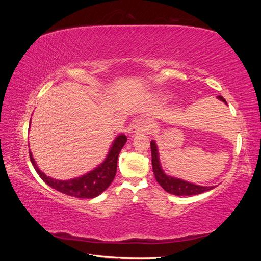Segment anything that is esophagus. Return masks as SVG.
<instances>
[{"instance_id":"obj_1","label":"esophagus","mask_w":261,"mask_h":261,"mask_svg":"<svg viewBox=\"0 0 261 261\" xmlns=\"http://www.w3.org/2000/svg\"><path fill=\"white\" fill-rule=\"evenodd\" d=\"M150 128H151V125H150V123L147 120H145V118H138V120H136L132 125L129 133L133 136H135L141 133H148Z\"/></svg>"}]
</instances>
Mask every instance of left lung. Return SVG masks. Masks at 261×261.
Listing matches in <instances>:
<instances>
[{
	"instance_id": "1",
	"label": "left lung",
	"mask_w": 261,
	"mask_h": 261,
	"mask_svg": "<svg viewBox=\"0 0 261 261\" xmlns=\"http://www.w3.org/2000/svg\"><path fill=\"white\" fill-rule=\"evenodd\" d=\"M218 99L223 101L226 105V101L223 97L218 96ZM150 147H151L152 170H153L154 177L165 192H168L169 194L176 195V196H192V195H198L204 192H208L210 189L215 188V186L196 185L193 183H189V181L167 175L161 168V164L159 161V152H158V147H156V144L154 143V140L150 141Z\"/></svg>"
}]
</instances>
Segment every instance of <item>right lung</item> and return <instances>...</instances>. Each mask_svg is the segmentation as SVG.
I'll return each instance as SVG.
<instances>
[{
    "label": "right lung",
    "mask_w": 261,
    "mask_h": 261,
    "mask_svg": "<svg viewBox=\"0 0 261 261\" xmlns=\"http://www.w3.org/2000/svg\"><path fill=\"white\" fill-rule=\"evenodd\" d=\"M126 140H127V137L124 134L118 135L114 139L106 160L99 167L81 177H76L68 180L54 179L50 176H46L43 172L39 170L30 151L29 156L36 172L45 184L57 189L60 193L77 197V198H94V197L99 196L101 193H103L113 181L116 174L117 158L123 146L125 145Z\"/></svg>",
    "instance_id": "1"
}]
</instances>
